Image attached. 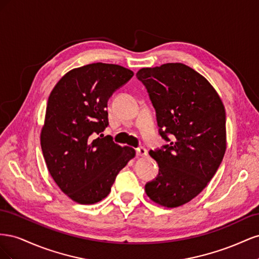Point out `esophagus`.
<instances>
[{
    "label": "esophagus",
    "mask_w": 259,
    "mask_h": 259,
    "mask_svg": "<svg viewBox=\"0 0 259 259\" xmlns=\"http://www.w3.org/2000/svg\"><path fill=\"white\" fill-rule=\"evenodd\" d=\"M147 150H146V148H144V147H140V148H137L136 149V154H137V156H146L147 155Z\"/></svg>",
    "instance_id": "esophagus-1"
}]
</instances>
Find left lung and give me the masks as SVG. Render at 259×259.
<instances>
[{
    "mask_svg": "<svg viewBox=\"0 0 259 259\" xmlns=\"http://www.w3.org/2000/svg\"><path fill=\"white\" fill-rule=\"evenodd\" d=\"M136 76L150 96L160 135L169 142L149 152L160 169L145 191L161 206H182L204 189L224 159V104L204 76L180 62L142 68Z\"/></svg>",
    "mask_w": 259,
    "mask_h": 259,
    "instance_id": "left-lung-1",
    "label": "left lung"
}]
</instances>
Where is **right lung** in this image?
Returning <instances> with one entry per match:
<instances>
[{
    "label": "right lung",
    "instance_id": "obj_1",
    "mask_svg": "<svg viewBox=\"0 0 259 259\" xmlns=\"http://www.w3.org/2000/svg\"><path fill=\"white\" fill-rule=\"evenodd\" d=\"M134 72L119 65L90 64L54 86L41 131L46 166L60 190L80 204L105 199L116 175L134 158L131 147L97 137L108 126V99Z\"/></svg>",
    "mask_w": 259,
    "mask_h": 259
}]
</instances>
